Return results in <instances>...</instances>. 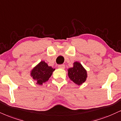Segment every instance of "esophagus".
<instances>
[{
    "mask_svg": "<svg viewBox=\"0 0 121 121\" xmlns=\"http://www.w3.org/2000/svg\"><path fill=\"white\" fill-rule=\"evenodd\" d=\"M58 68H60V69H64L65 68V66L64 64H61V65H58Z\"/></svg>",
    "mask_w": 121,
    "mask_h": 121,
    "instance_id": "obj_1",
    "label": "esophagus"
}]
</instances>
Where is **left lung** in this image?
<instances>
[{
	"instance_id": "obj_1",
	"label": "left lung",
	"mask_w": 121,
	"mask_h": 121,
	"mask_svg": "<svg viewBox=\"0 0 121 121\" xmlns=\"http://www.w3.org/2000/svg\"><path fill=\"white\" fill-rule=\"evenodd\" d=\"M69 78L78 85H81L86 80L87 77V71L79 62H75L73 67L68 70Z\"/></svg>"
}]
</instances>
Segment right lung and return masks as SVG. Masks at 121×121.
<instances>
[{
  "label": "right lung",
  "mask_w": 121,
  "mask_h": 121,
  "mask_svg": "<svg viewBox=\"0 0 121 121\" xmlns=\"http://www.w3.org/2000/svg\"><path fill=\"white\" fill-rule=\"evenodd\" d=\"M55 70L44 61H40L33 68L30 74L33 79L37 81V84L42 85L49 79Z\"/></svg>",
  "instance_id": "obj_1"
}]
</instances>
